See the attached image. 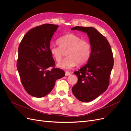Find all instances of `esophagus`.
Listing matches in <instances>:
<instances>
[{
    "instance_id": "obj_1",
    "label": "esophagus",
    "mask_w": 131,
    "mask_h": 131,
    "mask_svg": "<svg viewBox=\"0 0 131 131\" xmlns=\"http://www.w3.org/2000/svg\"><path fill=\"white\" fill-rule=\"evenodd\" d=\"M71 74H72V73L71 72H70L67 71V72H65V75H66V76H70V75H71Z\"/></svg>"
}]
</instances>
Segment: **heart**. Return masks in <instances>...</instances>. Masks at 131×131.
<instances>
[{"label": "heart", "mask_w": 131, "mask_h": 131, "mask_svg": "<svg viewBox=\"0 0 131 131\" xmlns=\"http://www.w3.org/2000/svg\"><path fill=\"white\" fill-rule=\"evenodd\" d=\"M59 47L50 46L49 51L52 57L59 62L63 56V51L67 50L66 56L57 64L62 69L69 70L78 64H82L90 58L91 52L90 43L82 40L79 36L73 33L67 34L59 38L57 41Z\"/></svg>", "instance_id": "1"}]
</instances>
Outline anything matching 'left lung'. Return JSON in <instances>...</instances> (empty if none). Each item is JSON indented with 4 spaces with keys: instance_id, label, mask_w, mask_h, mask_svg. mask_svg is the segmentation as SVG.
Returning <instances> with one entry per match:
<instances>
[{
    "instance_id": "left-lung-1",
    "label": "left lung",
    "mask_w": 131,
    "mask_h": 131,
    "mask_svg": "<svg viewBox=\"0 0 131 131\" xmlns=\"http://www.w3.org/2000/svg\"><path fill=\"white\" fill-rule=\"evenodd\" d=\"M86 33L91 46L88 63L74 74L78 78L72 92L79 100L90 102L107 89L114 66L113 54L107 39L92 27L75 26L71 29Z\"/></svg>"
}]
</instances>
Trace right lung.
Wrapping results in <instances>:
<instances>
[{
  "label": "right lung",
  "instance_id": "add662e5",
  "mask_svg": "<svg viewBox=\"0 0 131 131\" xmlns=\"http://www.w3.org/2000/svg\"><path fill=\"white\" fill-rule=\"evenodd\" d=\"M58 27L51 24L34 27L25 34L19 45L17 68L25 90L33 97L47 95L56 81L65 75L63 70L54 67L49 51L51 39ZM50 67L53 68L48 70Z\"/></svg>",
  "mask_w": 131,
  "mask_h": 131
}]
</instances>
